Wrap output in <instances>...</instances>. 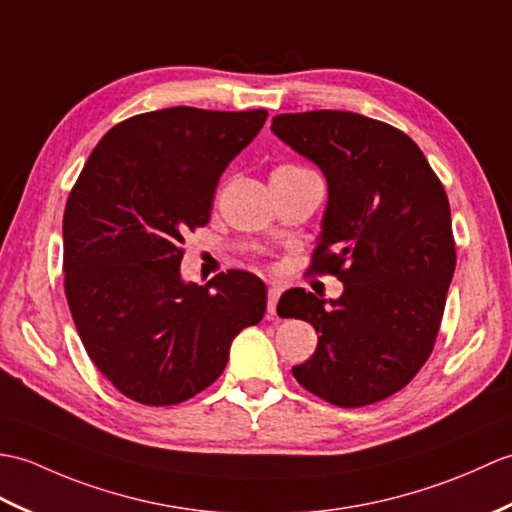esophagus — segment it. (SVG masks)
<instances>
[{"mask_svg": "<svg viewBox=\"0 0 512 512\" xmlns=\"http://www.w3.org/2000/svg\"><path fill=\"white\" fill-rule=\"evenodd\" d=\"M278 300H280V289L278 287H271L269 289V300H267V313L269 315H276Z\"/></svg>", "mask_w": 512, "mask_h": 512, "instance_id": "esophagus-1", "label": "esophagus"}]
</instances>
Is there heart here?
<instances>
[{"mask_svg":"<svg viewBox=\"0 0 512 512\" xmlns=\"http://www.w3.org/2000/svg\"><path fill=\"white\" fill-rule=\"evenodd\" d=\"M282 168H295V166H282Z\"/></svg>","mask_w":512,"mask_h":512,"instance_id":"b5f03b06","label":"heart"}]
</instances>
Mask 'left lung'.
<instances>
[{
  "instance_id": "obj_1",
  "label": "left lung",
  "mask_w": 512,
  "mask_h": 512,
  "mask_svg": "<svg viewBox=\"0 0 512 512\" xmlns=\"http://www.w3.org/2000/svg\"><path fill=\"white\" fill-rule=\"evenodd\" d=\"M271 131L326 177L311 269L344 282L328 304L282 293L280 317L320 333L293 377L337 407L388 399L425 366L440 331L456 269L447 192L410 135L361 113H280Z\"/></svg>"
}]
</instances>
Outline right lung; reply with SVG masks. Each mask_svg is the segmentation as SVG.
Returning a JSON list of instances; mask_svg holds the SVG:
<instances>
[{"label": "right lung", "instance_id": "obj_1", "mask_svg": "<svg viewBox=\"0 0 512 512\" xmlns=\"http://www.w3.org/2000/svg\"><path fill=\"white\" fill-rule=\"evenodd\" d=\"M265 120V109L140 113L105 133L67 197L65 298L89 359L131 401L192 399L221 377L232 339L263 320L254 274L230 269L199 287L179 265L223 170Z\"/></svg>", "mask_w": 512, "mask_h": 512}]
</instances>
